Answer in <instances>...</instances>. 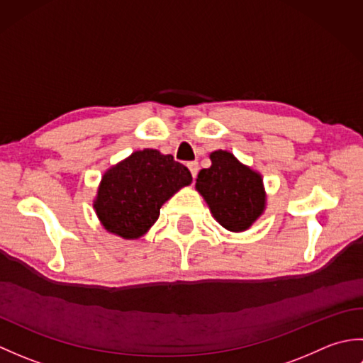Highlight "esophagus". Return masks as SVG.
Masks as SVG:
<instances>
[{
	"mask_svg": "<svg viewBox=\"0 0 363 363\" xmlns=\"http://www.w3.org/2000/svg\"><path fill=\"white\" fill-rule=\"evenodd\" d=\"M187 167H189L190 173H191V176H194V179H195L196 174H198V162H189Z\"/></svg>",
	"mask_w": 363,
	"mask_h": 363,
	"instance_id": "obj_1",
	"label": "esophagus"
}]
</instances>
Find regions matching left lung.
I'll return each instance as SVG.
<instances>
[{
	"label": "left lung",
	"mask_w": 363,
	"mask_h": 363,
	"mask_svg": "<svg viewBox=\"0 0 363 363\" xmlns=\"http://www.w3.org/2000/svg\"><path fill=\"white\" fill-rule=\"evenodd\" d=\"M211 160V168L198 173V191L223 228L233 233L248 229L265 207L260 174L242 165L228 151L212 152Z\"/></svg>",
	"instance_id": "8db88e82"
}]
</instances>
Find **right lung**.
<instances>
[{
	"instance_id": "1",
	"label": "right lung",
	"mask_w": 363,
	"mask_h": 363,
	"mask_svg": "<svg viewBox=\"0 0 363 363\" xmlns=\"http://www.w3.org/2000/svg\"><path fill=\"white\" fill-rule=\"evenodd\" d=\"M190 182L189 168L172 154L135 151L103 176L95 211L109 233L138 238L156 223L162 204Z\"/></svg>"
}]
</instances>
